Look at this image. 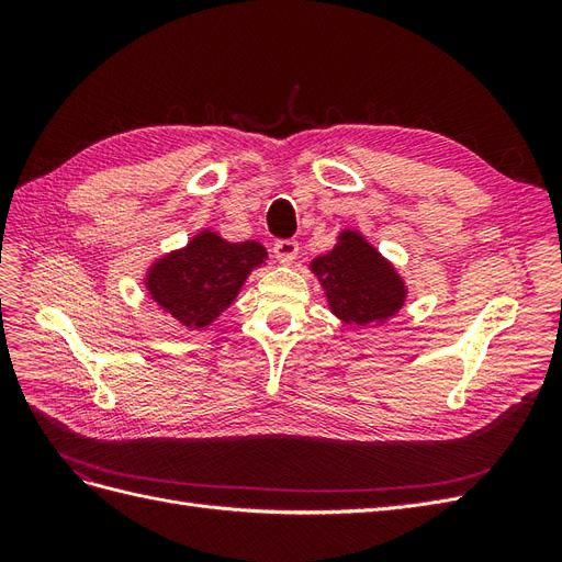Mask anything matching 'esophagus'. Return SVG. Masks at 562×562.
Returning <instances> with one entry per match:
<instances>
[{
    "instance_id": "34e87169",
    "label": "esophagus",
    "mask_w": 562,
    "mask_h": 562,
    "mask_svg": "<svg viewBox=\"0 0 562 562\" xmlns=\"http://www.w3.org/2000/svg\"><path fill=\"white\" fill-rule=\"evenodd\" d=\"M297 252H300V244L293 241V239H283V241H277V244H274V255H277V260H279L281 265L295 262Z\"/></svg>"
}]
</instances>
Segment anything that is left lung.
<instances>
[{
	"label": "left lung",
	"instance_id": "1",
	"mask_svg": "<svg viewBox=\"0 0 562 562\" xmlns=\"http://www.w3.org/2000/svg\"><path fill=\"white\" fill-rule=\"evenodd\" d=\"M310 269L323 288L328 310L351 328L384 326L407 300V283L394 262L353 227L339 232L335 246L316 255Z\"/></svg>",
	"mask_w": 562,
	"mask_h": 562
}]
</instances>
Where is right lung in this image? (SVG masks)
I'll use <instances>...</instances> for the list:
<instances>
[{
    "label": "right lung",
    "instance_id": "add662e5",
    "mask_svg": "<svg viewBox=\"0 0 562 562\" xmlns=\"http://www.w3.org/2000/svg\"><path fill=\"white\" fill-rule=\"evenodd\" d=\"M265 265L262 244H234L203 227L182 248L151 260L143 285L147 297L180 328L201 330L229 310L246 279Z\"/></svg>",
    "mask_w": 562,
    "mask_h": 562
}]
</instances>
